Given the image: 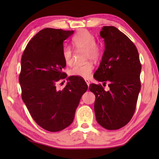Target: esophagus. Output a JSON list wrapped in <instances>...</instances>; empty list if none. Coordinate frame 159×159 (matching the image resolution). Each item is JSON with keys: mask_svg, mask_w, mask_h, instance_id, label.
Returning a JSON list of instances; mask_svg holds the SVG:
<instances>
[{"mask_svg": "<svg viewBox=\"0 0 159 159\" xmlns=\"http://www.w3.org/2000/svg\"><path fill=\"white\" fill-rule=\"evenodd\" d=\"M85 82H86V83H87V86H89V85H90V81L89 80H88V79H85Z\"/></svg>", "mask_w": 159, "mask_h": 159, "instance_id": "34e87169", "label": "esophagus"}]
</instances>
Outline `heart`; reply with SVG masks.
Instances as JSON below:
<instances>
[{
	"mask_svg": "<svg viewBox=\"0 0 159 159\" xmlns=\"http://www.w3.org/2000/svg\"><path fill=\"white\" fill-rule=\"evenodd\" d=\"M74 46L78 50L86 52V61L98 60L102 53V47L96 43V39L92 33L86 29H83L77 33L72 38ZM63 58L65 62L70 65L73 62L74 53L72 50L68 46L63 47L62 50ZM93 70V66L91 63H87L84 65H76L69 71L71 76H78L83 79H88Z\"/></svg>",
	"mask_w": 159,
	"mask_h": 159,
	"instance_id": "b5f03b06",
	"label": "heart"
}]
</instances>
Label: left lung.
I'll list each match as a JSON object with an SVG mask.
<instances>
[{
  "instance_id": "left-lung-1",
  "label": "left lung",
  "mask_w": 159,
  "mask_h": 159,
  "mask_svg": "<svg viewBox=\"0 0 159 159\" xmlns=\"http://www.w3.org/2000/svg\"><path fill=\"white\" fill-rule=\"evenodd\" d=\"M100 36L105 50L94 78L109 89L91 84L89 89L96 96V121L107 130H117L129 122L135 111L141 89V64L133 42L113 26H103Z\"/></svg>"
}]
</instances>
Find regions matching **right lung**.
<instances>
[{"mask_svg": "<svg viewBox=\"0 0 159 159\" xmlns=\"http://www.w3.org/2000/svg\"><path fill=\"white\" fill-rule=\"evenodd\" d=\"M74 31L46 28L30 40L21 59L19 82L22 98L33 119L50 132L65 129L72 123L80 98L87 89L79 77L68 78L62 90L56 83L67 77L62 55L63 41Z\"/></svg>", "mask_w": 159, "mask_h": 159, "instance_id": "right-lung-1", "label": "right lung"}]
</instances>
